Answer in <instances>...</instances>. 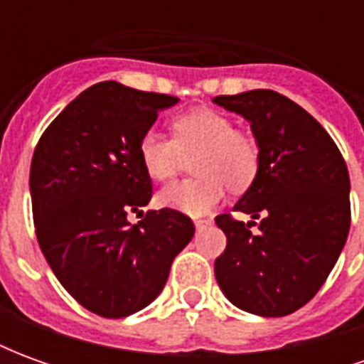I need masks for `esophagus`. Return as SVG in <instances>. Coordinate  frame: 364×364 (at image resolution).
<instances>
[{
	"mask_svg": "<svg viewBox=\"0 0 364 364\" xmlns=\"http://www.w3.org/2000/svg\"><path fill=\"white\" fill-rule=\"evenodd\" d=\"M210 224H213V220H195V228H197V232H200V230H205Z\"/></svg>",
	"mask_w": 364,
	"mask_h": 364,
	"instance_id": "1",
	"label": "esophagus"
}]
</instances>
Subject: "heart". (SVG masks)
<instances>
[{"instance_id":"obj_1","label":"heart","mask_w":364,"mask_h":364,"mask_svg":"<svg viewBox=\"0 0 364 364\" xmlns=\"http://www.w3.org/2000/svg\"><path fill=\"white\" fill-rule=\"evenodd\" d=\"M144 171L154 181L173 179L191 158L198 179L173 183L159 191L158 205L205 216L220 205L226 185L245 191L259 169V148L252 136L234 130V122L213 109H195L171 120V140L146 132L138 144Z\"/></svg>"}]
</instances>
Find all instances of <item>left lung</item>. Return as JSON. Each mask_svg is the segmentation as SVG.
<instances>
[{"label":"left lung","instance_id":"obj_1","mask_svg":"<svg viewBox=\"0 0 364 364\" xmlns=\"http://www.w3.org/2000/svg\"><path fill=\"white\" fill-rule=\"evenodd\" d=\"M244 117L259 148V169L234 205L252 216H216L228 245L214 263L218 287L240 310L279 318L321 289L351 226L349 173L336 142L312 114L271 90L218 95ZM259 218L260 230H249Z\"/></svg>","mask_w":364,"mask_h":364}]
</instances>
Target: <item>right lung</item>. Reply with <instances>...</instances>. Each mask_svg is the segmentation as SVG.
Instances as JSON below:
<instances>
[{
	"label": "right lung",
	"mask_w": 364,
	"mask_h": 364,
	"mask_svg": "<svg viewBox=\"0 0 364 364\" xmlns=\"http://www.w3.org/2000/svg\"><path fill=\"white\" fill-rule=\"evenodd\" d=\"M177 97L117 82L75 97L36 144L31 200L36 240L62 287L90 312L127 318L154 302L195 236L189 216L161 208L138 224L151 179L138 144Z\"/></svg>",
	"instance_id": "right-lung-1"
}]
</instances>
